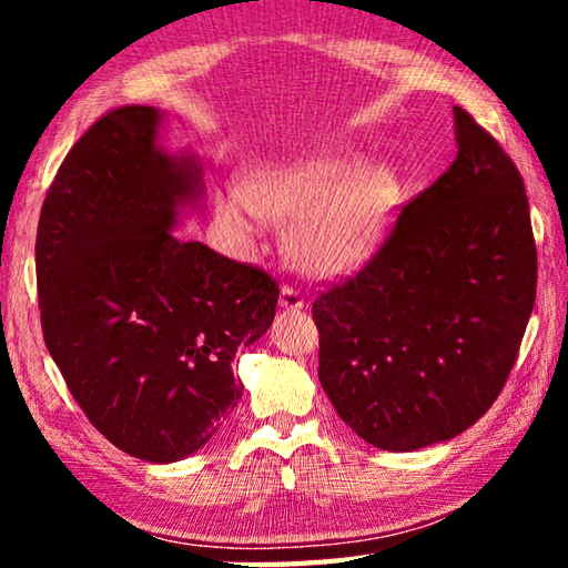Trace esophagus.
<instances>
[{"label":"esophagus","mask_w":568,"mask_h":568,"mask_svg":"<svg viewBox=\"0 0 568 568\" xmlns=\"http://www.w3.org/2000/svg\"><path fill=\"white\" fill-rule=\"evenodd\" d=\"M281 307L283 311H303L305 307V297L301 295V291H295L293 285H283L281 287Z\"/></svg>","instance_id":"34e87169"}]
</instances>
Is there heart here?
<instances>
[{
    "mask_svg": "<svg viewBox=\"0 0 568 568\" xmlns=\"http://www.w3.org/2000/svg\"><path fill=\"white\" fill-rule=\"evenodd\" d=\"M403 200L390 162L355 150H325L285 165L255 170L217 195V215L237 240L263 233L267 217L287 223L285 253L295 271L341 277L381 253Z\"/></svg>",
    "mask_w": 568,
    "mask_h": 568,
    "instance_id": "obj_1",
    "label": "heart"
}]
</instances>
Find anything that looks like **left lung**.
I'll list each match as a JSON object with an SVG mask.
<instances>
[{
    "instance_id": "1",
    "label": "left lung",
    "mask_w": 568,
    "mask_h": 568,
    "mask_svg": "<svg viewBox=\"0 0 568 568\" xmlns=\"http://www.w3.org/2000/svg\"><path fill=\"white\" fill-rule=\"evenodd\" d=\"M456 160L363 271L313 303L318 378L365 444L418 450L494 406L536 301L524 180L454 108Z\"/></svg>"
}]
</instances>
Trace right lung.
<instances>
[{"mask_svg":"<svg viewBox=\"0 0 568 568\" xmlns=\"http://www.w3.org/2000/svg\"><path fill=\"white\" fill-rule=\"evenodd\" d=\"M162 122L128 104L67 152L37 227V291L47 351L92 426L175 464L235 410L233 358L271 328L277 285L172 235L205 182L192 152L162 148Z\"/></svg>","mask_w":568,"mask_h":568,"instance_id":"right-lung-1","label":"right lung"}]
</instances>
